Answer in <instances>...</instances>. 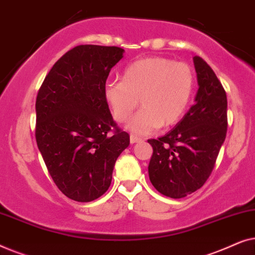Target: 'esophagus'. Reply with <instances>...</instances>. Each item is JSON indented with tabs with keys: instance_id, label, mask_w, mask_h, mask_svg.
Returning <instances> with one entry per match:
<instances>
[{
	"instance_id": "1",
	"label": "esophagus",
	"mask_w": 255,
	"mask_h": 255,
	"mask_svg": "<svg viewBox=\"0 0 255 255\" xmlns=\"http://www.w3.org/2000/svg\"><path fill=\"white\" fill-rule=\"evenodd\" d=\"M140 140H141V138L137 137V135H134V134L130 135V142H131V144H135V142H139Z\"/></svg>"
}]
</instances>
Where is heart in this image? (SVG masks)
Listing matches in <instances>:
<instances>
[{
  "label": "heart",
  "instance_id": "b5f03b06",
  "mask_svg": "<svg viewBox=\"0 0 255 255\" xmlns=\"http://www.w3.org/2000/svg\"><path fill=\"white\" fill-rule=\"evenodd\" d=\"M194 86V71L186 62L146 58L128 66L122 81L108 83L104 99L118 123L131 117L139 101L141 109L128 128L132 133L142 135L176 124L189 106Z\"/></svg>",
  "mask_w": 255,
  "mask_h": 255
}]
</instances>
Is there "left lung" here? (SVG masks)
<instances>
[{"mask_svg": "<svg viewBox=\"0 0 255 255\" xmlns=\"http://www.w3.org/2000/svg\"><path fill=\"white\" fill-rule=\"evenodd\" d=\"M198 90L195 104L176 127L149 139V180L167 197L182 198L203 186L214 169L228 130V99L215 72L194 57Z\"/></svg>", "mask_w": 255, "mask_h": 255, "instance_id": "1", "label": "left lung"}]
</instances>
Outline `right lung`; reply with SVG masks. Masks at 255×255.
<instances>
[{
	"instance_id": "add662e5",
	"label": "right lung",
	"mask_w": 255,
	"mask_h": 255,
	"mask_svg": "<svg viewBox=\"0 0 255 255\" xmlns=\"http://www.w3.org/2000/svg\"><path fill=\"white\" fill-rule=\"evenodd\" d=\"M123 53L117 46L79 45L55 62L38 92V148L59 190L73 201L102 196L130 144L104 99L108 75Z\"/></svg>"
}]
</instances>
